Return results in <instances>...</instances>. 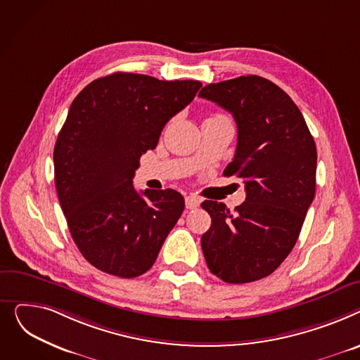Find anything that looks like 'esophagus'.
Segmentation results:
<instances>
[{
  "label": "esophagus",
  "mask_w": 360,
  "mask_h": 360,
  "mask_svg": "<svg viewBox=\"0 0 360 360\" xmlns=\"http://www.w3.org/2000/svg\"><path fill=\"white\" fill-rule=\"evenodd\" d=\"M184 202H186V207L187 209H195V207H198L200 205L202 199L199 196H196V195H188V196L184 198Z\"/></svg>",
  "instance_id": "1"
}]
</instances>
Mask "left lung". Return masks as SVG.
Wrapping results in <instances>:
<instances>
[{
    "instance_id": "obj_1",
    "label": "left lung",
    "mask_w": 360,
    "mask_h": 360,
    "mask_svg": "<svg viewBox=\"0 0 360 360\" xmlns=\"http://www.w3.org/2000/svg\"><path fill=\"white\" fill-rule=\"evenodd\" d=\"M199 96L236 119L237 150L224 173L243 179L247 193L234 212L202 203L212 218L203 256L224 282H255L276 270L300 237L315 195V142L298 105L263 77L207 84Z\"/></svg>"
}]
</instances>
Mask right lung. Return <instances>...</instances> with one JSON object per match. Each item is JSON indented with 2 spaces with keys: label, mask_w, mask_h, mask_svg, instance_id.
<instances>
[{
  "label": "right lung",
  "mask_w": 360,
  "mask_h": 360,
  "mask_svg": "<svg viewBox=\"0 0 360 360\" xmlns=\"http://www.w3.org/2000/svg\"><path fill=\"white\" fill-rule=\"evenodd\" d=\"M200 87L115 72L74 98L53 150L55 186L74 243L98 270L131 279L155 263L184 199L173 188L139 195L132 179L141 155Z\"/></svg>",
  "instance_id": "1"
}]
</instances>
